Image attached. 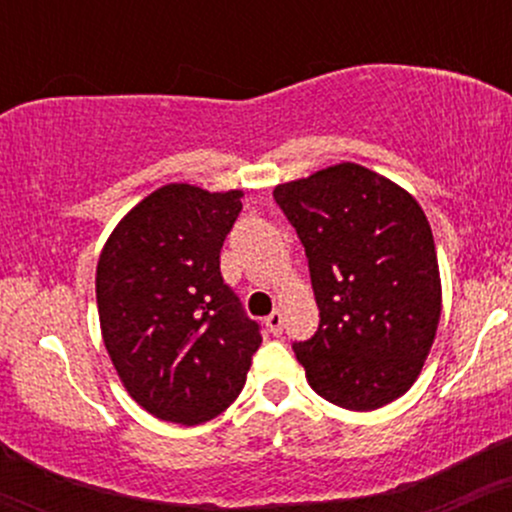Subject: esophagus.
I'll list each match as a JSON object with an SVG mask.
<instances>
[{
    "label": "esophagus",
    "mask_w": 512,
    "mask_h": 512,
    "mask_svg": "<svg viewBox=\"0 0 512 512\" xmlns=\"http://www.w3.org/2000/svg\"><path fill=\"white\" fill-rule=\"evenodd\" d=\"M264 325H267V330L272 334H281V330H284V315L279 310H274L272 315L264 317Z\"/></svg>",
    "instance_id": "esophagus-1"
}]
</instances>
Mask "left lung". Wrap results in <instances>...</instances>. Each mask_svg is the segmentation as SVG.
Masks as SVG:
<instances>
[{"label":"left lung","instance_id":"obj_1","mask_svg":"<svg viewBox=\"0 0 512 512\" xmlns=\"http://www.w3.org/2000/svg\"><path fill=\"white\" fill-rule=\"evenodd\" d=\"M274 199L308 255L320 327L293 344L320 397L373 411L419 378L443 310L433 233L404 187L358 163L281 182Z\"/></svg>","mask_w":512,"mask_h":512}]
</instances>
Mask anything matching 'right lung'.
Instances as JSON below:
<instances>
[{"instance_id": "add662e5", "label": "right lung", "mask_w": 512, "mask_h": 512, "mask_svg": "<svg viewBox=\"0 0 512 512\" xmlns=\"http://www.w3.org/2000/svg\"><path fill=\"white\" fill-rule=\"evenodd\" d=\"M243 190L170 182L122 216L96 267L103 344L129 397L197 426L243 390L262 337L223 284L219 257Z\"/></svg>"}]
</instances>
